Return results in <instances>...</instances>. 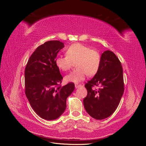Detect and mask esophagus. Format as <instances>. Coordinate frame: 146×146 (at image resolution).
Instances as JSON below:
<instances>
[{
    "mask_svg": "<svg viewBox=\"0 0 146 146\" xmlns=\"http://www.w3.org/2000/svg\"><path fill=\"white\" fill-rule=\"evenodd\" d=\"M81 86H82L81 85H78V84H76V85H75V87H76V88H78L79 87H80Z\"/></svg>",
    "mask_w": 146,
    "mask_h": 146,
    "instance_id": "34e87169",
    "label": "esophagus"
}]
</instances>
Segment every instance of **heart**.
Instances as JSON below:
<instances>
[{
    "label": "heart",
    "instance_id": "heart-1",
    "mask_svg": "<svg viewBox=\"0 0 146 146\" xmlns=\"http://www.w3.org/2000/svg\"><path fill=\"white\" fill-rule=\"evenodd\" d=\"M66 55L57 57L55 63L63 71L70 70L76 63V69L67 75V82L78 83L85 80L86 76H93L98 72L100 64L99 53L80 43L70 45L66 50Z\"/></svg>",
    "mask_w": 146,
    "mask_h": 146
}]
</instances>
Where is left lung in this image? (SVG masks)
Returning a JSON list of instances; mask_svg holds the SVG:
<instances>
[{
  "label": "left lung",
  "instance_id": "obj_1",
  "mask_svg": "<svg viewBox=\"0 0 146 146\" xmlns=\"http://www.w3.org/2000/svg\"><path fill=\"white\" fill-rule=\"evenodd\" d=\"M94 86L100 88L92 89ZM85 86L88 94L83 99L84 107L92 117L102 120L115 111L124 91V84L121 63L113 52L106 50L102 54L98 72Z\"/></svg>",
  "mask_w": 146,
  "mask_h": 146
}]
</instances>
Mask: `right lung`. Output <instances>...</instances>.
I'll return each instance as SVG.
<instances>
[{
    "mask_svg": "<svg viewBox=\"0 0 146 146\" xmlns=\"http://www.w3.org/2000/svg\"><path fill=\"white\" fill-rule=\"evenodd\" d=\"M64 46L60 41L44 42L30 56L25 69V95L35 112L46 120H54L63 113L66 99L75 89L73 83L58 86L63 77L55 58Z\"/></svg>",
    "mask_w": 146,
    "mask_h": 146,
    "instance_id": "right-lung-1",
    "label": "right lung"
}]
</instances>
